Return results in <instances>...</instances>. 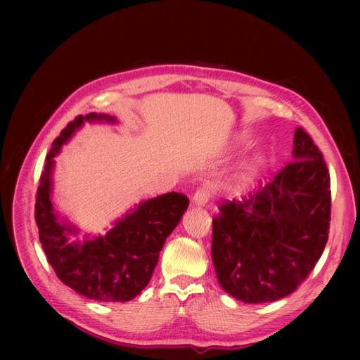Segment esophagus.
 Returning <instances> with one entry per match:
<instances>
[{"instance_id":"1","label":"esophagus","mask_w":360,"mask_h":360,"mask_svg":"<svg viewBox=\"0 0 360 360\" xmlns=\"http://www.w3.org/2000/svg\"><path fill=\"white\" fill-rule=\"evenodd\" d=\"M212 189L209 186H202L200 188L197 192L193 193L192 197V202L193 205H198V207H204L207 202H209V200L212 198Z\"/></svg>"}]
</instances>
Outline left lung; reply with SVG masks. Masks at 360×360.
Segmentation results:
<instances>
[{"mask_svg": "<svg viewBox=\"0 0 360 360\" xmlns=\"http://www.w3.org/2000/svg\"><path fill=\"white\" fill-rule=\"evenodd\" d=\"M292 160L213 219L212 258L221 287L245 303L275 302L308 278L328 243L330 177L321 151L297 127Z\"/></svg>", "mask_w": 360, "mask_h": 360, "instance_id": "8db88e82", "label": "left lung"}]
</instances>
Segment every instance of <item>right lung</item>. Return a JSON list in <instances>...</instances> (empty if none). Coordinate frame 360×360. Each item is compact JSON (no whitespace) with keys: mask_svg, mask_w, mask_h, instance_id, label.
Returning <instances> with one entry per match:
<instances>
[{"mask_svg":"<svg viewBox=\"0 0 360 360\" xmlns=\"http://www.w3.org/2000/svg\"><path fill=\"white\" fill-rule=\"evenodd\" d=\"M89 123H117L108 114L78 115L53 141L40 176L36 197V224L43 250L58 279L81 296L97 302H129L143 291L153 275L159 252L189 205V198L168 192L141 201L105 236L70 240L78 228L60 219L51 200L52 174L61 147Z\"/></svg>","mask_w":360,"mask_h":360,"instance_id":"obj_1","label":"right lung"}]
</instances>
